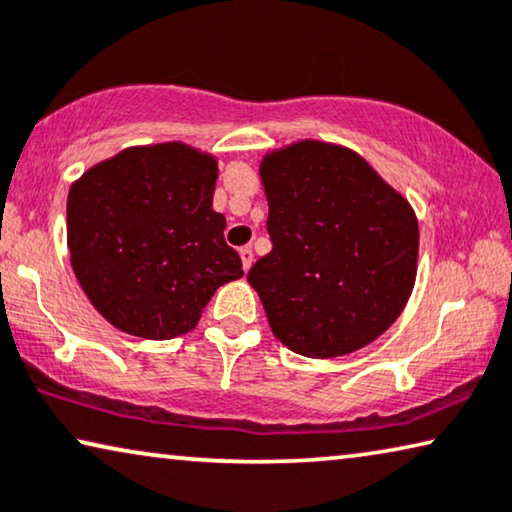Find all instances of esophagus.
I'll use <instances>...</instances> for the list:
<instances>
[{"mask_svg":"<svg viewBox=\"0 0 512 512\" xmlns=\"http://www.w3.org/2000/svg\"><path fill=\"white\" fill-rule=\"evenodd\" d=\"M240 258H242V268L247 272L251 268V263H254V251H251V247H242Z\"/></svg>","mask_w":512,"mask_h":512,"instance_id":"obj_1","label":"esophagus"}]
</instances>
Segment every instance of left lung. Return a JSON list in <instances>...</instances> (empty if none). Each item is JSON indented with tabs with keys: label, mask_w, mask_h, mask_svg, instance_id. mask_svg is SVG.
Wrapping results in <instances>:
<instances>
[{
	"label": "left lung",
	"mask_w": 512,
	"mask_h": 512,
	"mask_svg": "<svg viewBox=\"0 0 512 512\" xmlns=\"http://www.w3.org/2000/svg\"><path fill=\"white\" fill-rule=\"evenodd\" d=\"M272 251L247 279L272 335L305 358L372 344L402 314L418 272V217L365 157L325 140L258 166Z\"/></svg>",
	"instance_id": "8db88e82"
}]
</instances>
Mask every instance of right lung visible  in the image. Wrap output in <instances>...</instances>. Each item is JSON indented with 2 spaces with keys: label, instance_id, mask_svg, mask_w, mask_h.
<instances>
[{
  "label": "right lung",
  "instance_id": "1",
  "mask_svg": "<svg viewBox=\"0 0 512 512\" xmlns=\"http://www.w3.org/2000/svg\"><path fill=\"white\" fill-rule=\"evenodd\" d=\"M217 157L180 140L136 145L87 168L66 198L71 268L117 330L173 339L198 325L219 286L242 277L212 210Z\"/></svg>",
  "mask_w": 512,
  "mask_h": 512
}]
</instances>
